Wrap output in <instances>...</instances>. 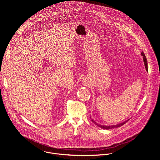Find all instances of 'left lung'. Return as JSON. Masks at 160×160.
I'll return each instance as SVG.
<instances>
[{
	"label": "left lung",
	"instance_id": "8db88e82",
	"mask_svg": "<svg viewBox=\"0 0 160 160\" xmlns=\"http://www.w3.org/2000/svg\"><path fill=\"white\" fill-rule=\"evenodd\" d=\"M141 55H142V57H143V62H144V64H145V69H146V70H147V71H148V65H147V60L146 57H145V55L143 52H142ZM129 120V119H128L127 121L123 122H121V123H119V124H116V125L105 126V125H100V124H98L95 121H93L92 119H91L92 121L93 122H94L97 126H98V127H100V128H102V129H113V128H119V127L122 126L123 124H125L126 122H127Z\"/></svg>",
	"mask_w": 160,
	"mask_h": 160
}]
</instances>
